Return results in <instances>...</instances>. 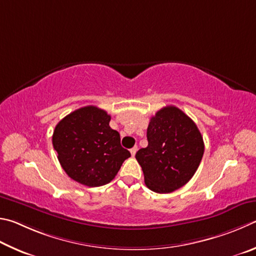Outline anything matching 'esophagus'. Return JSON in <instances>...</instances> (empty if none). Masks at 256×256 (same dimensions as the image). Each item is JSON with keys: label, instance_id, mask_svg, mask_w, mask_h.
<instances>
[{"label": "esophagus", "instance_id": "esophagus-1", "mask_svg": "<svg viewBox=\"0 0 256 256\" xmlns=\"http://www.w3.org/2000/svg\"><path fill=\"white\" fill-rule=\"evenodd\" d=\"M137 150H138V147H137V146L132 147V148L130 150V153H132V156H135V155H136V152H137Z\"/></svg>", "mask_w": 256, "mask_h": 256}]
</instances>
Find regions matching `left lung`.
I'll list each match as a JSON object with an SVG mask.
<instances>
[{
	"mask_svg": "<svg viewBox=\"0 0 256 256\" xmlns=\"http://www.w3.org/2000/svg\"><path fill=\"white\" fill-rule=\"evenodd\" d=\"M148 146L136 153L145 184L158 194H170L186 184L202 160L204 144L194 120L174 106L152 116Z\"/></svg>",
	"mask_w": 256,
	"mask_h": 256,
	"instance_id": "obj_1",
	"label": "left lung"
}]
</instances>
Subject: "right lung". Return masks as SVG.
<instances>
[{
	"mask_svg": "<svg viewBox=\"0 0 256 256\" xmlns=\"http://www.w3.org/2000/svg\"><path fill=\"white\" fill-rule=\"evenodd\" d=\"M111 116L98 106L70 112L56 124L52 146L67 176L86 186H101L114 180L129 150L110 128Z\"/></svg>",
	"mask_w": 256,
	"mask_h": 256,
	"instance_id": "1",
	"label": "right lung"
}]
</instances>
